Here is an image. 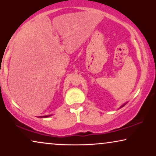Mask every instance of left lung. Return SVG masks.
I'll list each match as a JSON object with an SVG mask.
<instances>
[{"mask_svg": "<svg viewBox=\"0 0 156 156\" xmlns=\"http://www.w3.org/2000/svg\"><path fill=\"white\" fill-rule=\"evenodd\" d=\"M127 103H128V102H126V103H124V104H123V105H121V106H120V108H122V107H123V106H125V105H126V104H127Z\"/></svg>", "mask_w": 156, "mask_h": 156, "instance_id": "left-lung-1", "label": "left lung"}]
</instances>
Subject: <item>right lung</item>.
Masks as SVG:
<instances>
[{"label": "right lung", "instance_id": "right-lung-1", "mask_svg": "<svg viewBox=\"0 0 156 156\" xmlns=\"http://www.w3.org/2000/svg\"><path fill=\"white\" fill-rule=\"evenodd\" d=\"M52 116V115H48V116H39V118H48V117Z\"/></svg>", "mask_w": 156, "mask_h": 156}]
</instances>
